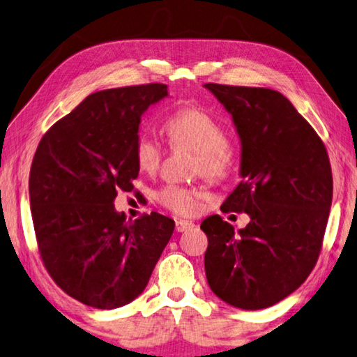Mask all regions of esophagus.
<instances>
[{
  "label": "esophagus",
  "mask_w": 357,
  "mask_h": 357,
  "mask_svg": "<svg viewBox=\"0 0 357 357\" xmlns=\"http://www.w3.org/2000/svg\"><path fill=\"white\" fill-rule=\"evenodd\" d=\"M192 226H195V223H191V221H188V220H177V221H175V231H177V232L188 231V229H191Z\"/></svg>",
  "instance_id": "obj_1"
}]
</instances>
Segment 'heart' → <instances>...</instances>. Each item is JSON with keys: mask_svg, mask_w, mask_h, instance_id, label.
I'll return each mask as SVG.
<instances>
[{"mask_svg": "<svg viewBox=\"0 0 357 357\" xmlns=\"http://www.w3.org/2000/svg\"><path fill=\"white\" fill-rule=\"evenodd\" d=\"M167 136L174 144H182L197 153V167L206 177H218L231 162V147L225 126L207 110L196 106L180 107L166 121ZM139 167L155 172L161 162L162 150L150 134H140L134 145ZM161 206L178 215H191L197 210L199 195L178 185H167L158 192Z\"/></svg>", "mask_w": 357, "mask_h": 357, "instance_id": "b5f03b06", "label": "heart"}]
</instances>
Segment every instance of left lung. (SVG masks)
<instances>
[{
    "label": "left lung",
    "instance_id": "left-lung-1",
    "mask_svg": "<svg viewBox=\"0 0 357 357\" xmlns=\"http://www.w3.org/2000/svg\"><path fill=\"white\" fill-rule=\"evenodd\" d=\"M231 114L241 137V177L221 206L245 212L234 232L220 215L202 221L210 289L242 310H259L299 288L317 264L332 204L323 140L282 93L204 85Z\"/></svg>",
    "mask_w": 357,
    "mask_h": 357
}]
</instances>
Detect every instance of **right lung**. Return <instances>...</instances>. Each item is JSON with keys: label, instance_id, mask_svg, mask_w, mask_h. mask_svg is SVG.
<instances>
[{"label": "right lung", "instance_id": "1", "mask_svg": "<svg viewBox=\"0 0 357 357\" xmlns=\"http://www.w3.org/2000/svg\"><path fill=\"white\" fill-rule=\"evenodd\" d=\"M167 96L147 84L86 96L44 134L30 171V206L44 266L64 293L112 310L147 286L174 220L151 212L126 220L119 191H132L140 116Z\"/></svg>", "mask_w": 357, "mask_h": 357}]
</instances>
